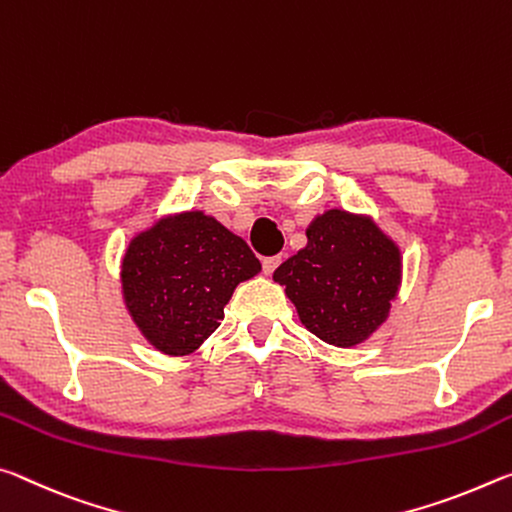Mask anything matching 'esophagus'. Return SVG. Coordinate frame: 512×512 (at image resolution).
I'll return each mask as SVG.
<instances>
[{
    "label": "esophagus",
    "mask_w": 512,
    "mask_h": 512,
    "mask_svg": "<svg viewBox=\"0 0 512 512\" xmlns=\"http://www.w3.org/2000/svg\"><path fill=\"white\" fill-rule=\"evenodd\" d=\"M279 263H281V256H267V258H263V272L265 274H272L276 267H279Z\"/></svg>",
    "instance_id": "34e87169"
}]
</instances>
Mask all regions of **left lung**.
Instances as JSON below:
<instances>
[{"label": "left lung", "mask_w": 512, "mask_h": 512, "mask_svg": "<svg viewBox=\"0 0 512 512\" xmlns=\"http://www.w3.org/2000/svg\"><path fill=\"white\" fill-rule=\"evenodd\" d=\"M306 247L276 267L299 322L333 347H356L388 320L401 288V249L370 215L329 208L306 229Z\"/></svg>", "instance_id": "8db88e82"}]
</instances>
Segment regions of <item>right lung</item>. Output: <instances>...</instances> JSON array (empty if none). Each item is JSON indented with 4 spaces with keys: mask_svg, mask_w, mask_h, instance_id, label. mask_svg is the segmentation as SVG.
<instances>
[{
    "mask_svg": "<svg viewBox=\"0 0 512 512\" xmlns=\"http://www.w3.org/2000/svg\"><path fill=\"white\" fill-rule=\"evenodd\" d=\"M258 272L247 242L213 215L172 213L131 238L120 270L122 299L149 345L188 356L220 326L233 290Z\"/></svg>",
    "mask_w": 512,
    "mask_h": 512,
    "instance_id": "1",
    "label": "right lung"
}]
</instances>
